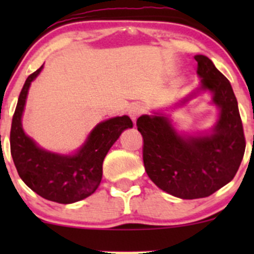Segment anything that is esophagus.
Wrapping results in <instances>:
<instances>
[{
  "instance_id": "obj_1",
  "label": "esophagus",
  "mask_w": 254,
  "mask_h": 254,
  "mask_svg": "<svg viewBox=\"0 0 254 254\" xmlns=\"http://www.w3.org/2000/svg\"><path fill=\"white\" fill-rule=\"evenodd\" d=\"M127 114H129V117L131 118L132 123L136 124L137 118H139V115L141 114V108H140V106H137V104H132V106H130L129 108H127Z\"/></svg>"
}]
</instances>
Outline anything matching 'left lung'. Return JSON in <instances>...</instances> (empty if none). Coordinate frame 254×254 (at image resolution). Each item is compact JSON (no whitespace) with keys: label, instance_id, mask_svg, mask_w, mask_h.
Instances as JSON below:
<instances>
[{"label":"left lung","instance_id":"1","mask_svg":"<svg viewBox=\"0 0 254 254\" xmlns=\"http://www.w3.org/2000/svg\"><path fill=\"white\" fill-rule=\"evenodd\" d=\"M200 84L176 104H186L200 92H210L219 118L209 132L179 134L163 113L143 114L137 130L143 139L147 176L160 189L181 199L211 195L237 173L246 148L242 120L230 81L204 55H195Z\"/></svg>","mask_w":254,"mask_h":254}]
</instances>
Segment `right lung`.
I'll return each instance as SVG.
<instances>
[{
  "label": "right lung",
  "instance_id": "obj_1",
  "mask_svg": "<svg viewBox=\"0 0 254 254\" xmlns=\"http://www.w3.org/2000/svg\"><path fill=\"white\" fill-rule=\"evenodd\" d=\"M43 67L28 76L12 119L11 155L22 181L42 198L60 204H72L96 191L103 175V161L122 132L132 127L127 115L101 122L83 145L71 155L51 152L40 147L23 130L22 117L30 83Z\"/></svg>",
  "mask_w": 254,
  "mask_h": 254
}]
</instances>
